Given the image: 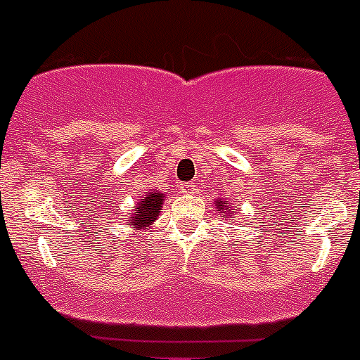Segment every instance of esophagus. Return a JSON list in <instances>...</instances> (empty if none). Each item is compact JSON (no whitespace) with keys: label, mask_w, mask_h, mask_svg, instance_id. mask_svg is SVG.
Segmentation results:
<instances>
[{"label":"esophagus","mask_w":360,"mask_h":360,"mask_svg":"<svg viewBox=\"0 0 360 360\" xmlns=\"http://www.w3.org/2000/svg\"><path fill=\"white\" fill-rule=\"evenodd\" d=\"M180 191H182L184 194H193L194 191H196V186H194L193 182H187V184H182L180 186Z\"/></svg>","instance_id":"1"}]
</instances>
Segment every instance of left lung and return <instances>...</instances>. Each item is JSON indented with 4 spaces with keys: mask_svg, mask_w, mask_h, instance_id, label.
Segmentation results:
<instances>
[{
    "mask_svg": "<svg viewBox=\"0 0 360 360\" xmlns=\"http://www.w3.org/2000/svg\"><path fill=\"white\" fill-rule=\"evenodd\" d=\"M216 207H217V210H221L223 214H233V210H236V209H232V207L226 205L225 202H221V200H216Z\"/></svg>",
    "mask_w": 360,
    "mask_h": 360,
    "instance_id": "8db88e82",
    "label": "left lung"
}]
</instances>
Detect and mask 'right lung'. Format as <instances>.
I'll return each mask as SVG.
<instances>
[{"instance_id": "right-lung-1", "label": "right lung", "mask_w": 360, "mask_h": 360, "mask_svg": "<svg viewBox=\"0 0 360 360\" xmlns=\"http://www.w3.org/2000/svg\"><path fill=\"white\" fill-rule=\"evenodd\" d=\"M164 202V194L160 191H153V193L144 194V198L141 200L137 205L134 207L135 212L128 214V221L131 223V226L137 230H144L146 226H150L151 223H155V219L160 214V207Z\"/></svg>"}]
</instances>
